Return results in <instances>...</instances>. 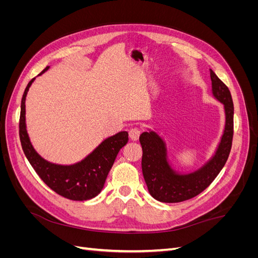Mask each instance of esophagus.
I'll return each mask as SVG.
<instances>
[{
    "label": "esophagus",
    "instance_id": "34e87169",
    "mask_svg": "<svg viewBox=\"0 0 258 258\" xmlns=\"http://www.w3.org/2000/svg\"><path fill=\"white\" fill-rule=\"evenodd\" d=\"M140 135H141V129L131 128L129 130V136H130V139L132 140V141H138Z\"/></svg>",
    "mask_w": 258,
    "mask_h": 258
}]
</instances>
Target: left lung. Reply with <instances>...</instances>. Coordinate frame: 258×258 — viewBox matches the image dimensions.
Listing matches in <instances>:
<instances>
[{
  "instance_id": "1",
  "label": "left lung",
  "mask_w": 258,
  "mask_h": 258,
  "mask_svg": "<svg viewBox=\"0 0 258 258\" xmlns=\"http://www.w3.org/2000/svg\"><path fill=\"white\" fill-rule=\"evenodd\" d=\"M212 97L224 106L223 134L213 155L201 167L190 171H178L169 159L167 143L158 132L148 131L140 136L142 145V172L152 197L160 202L174 204L188 200L204 191L221 172L231 150L233 136V103L230 91L210 70Z\"/></svg>"
}]
</instances>
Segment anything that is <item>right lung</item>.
I'll return each instance as SVG.
<instances>
[{
    "label": "right lung",
    "mask_w": 258,
    "mask_h": 258,
    "mask_svg": "<svg viewBox=\"0 0 258 258\" xmlns=\"http://www.w3.org/2000/svg\"><path fill=\"white\" fill-rule=\"evenodd\" d=\"M48 69L49 67H46L38 75L44 74ZM34 81L35 79L29 82L21 100L19 136L27 159L44 183L60 196L76 201L95 198L102 190L117 154L128 143V132L120 131L106 138L84 159L72 165H59L46 160L31 142L26 122V99Z\"/></svg>",
    "instance_id": "1"
}]
</instances>
